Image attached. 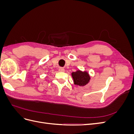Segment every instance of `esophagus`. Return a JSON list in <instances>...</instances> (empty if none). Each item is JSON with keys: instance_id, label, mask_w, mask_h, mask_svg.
Returning a JSON list of instances; mask_svg holds the SVG:
<instances>
[{"instance_id": "1", "label": "esophagus", "mask_w": 134, "mask_h": 134, "mask_svg": "<svg viewBox=\"0 0 134 134\" xmlns=\"http://www.w3.org/2000/svg\"><path fill=\"white\" fill-rule=\"evenodd\" d=\"M59 71L60 72H64L65 71V69L63 68H59Z\"/></svg>"}]
</instances>
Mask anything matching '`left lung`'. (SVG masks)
<instances>
[{
  "label": "left lung",
  "instance_id": "8db88e82",
  "mask_svg": "<svg viewBox=\"0 0 134 134\" xmlns=\"http://www.w3.org/2000/svg\"><path fill=\"white\" fill-rule=\"evenodd\" d=\"M71 76L73 79L74 84L79 86H86L91 79L90 76L87 71H82L79 70L75 72H72Z\"/></svg>",
  "mask_w": 134,
  "mask_h": 134
}]
</instances>
